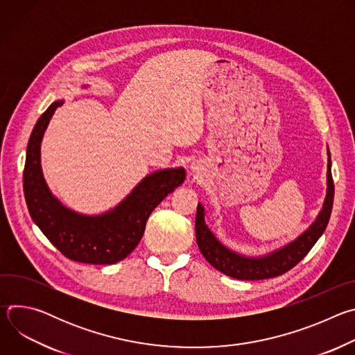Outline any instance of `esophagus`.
<instances>
[{
    "instance_id": "1",
    "label": "esophagus",
    "mask_w": 355,
    "mask_h": 355,
    "mask_svg": "<svg viewBox=\"0 0 355 355\" xmlns=\"http://www.w3.org/2000/svg\"><path fill=\"white\" fill-rule=\"evenodd\" d=\"M192 168H193V170H195V167H192Z\"/></svg>"
}]
</instances>
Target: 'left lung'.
Masks as SVG:
<instances>
[{
	"label": "left lung",
	"instance_id": "left-lung-1",
	"mask_svg": "<svg viewBox=\"0 0 355 355\" xmlns=\"http://www.w3.org/2000/svg\"><path fill=\"white\" fill-rule=\"evenodd\" d=\"M327 156V191L323 202V209L319 212L316 220L309 226V229L303 232L297 239L263 257L241 256L239 252L223 245L215 237V234L205 223L204 207L198 204L195 218V233L196 243L202 256L207 259V261L212 267H215L225 275L245 281L274 278L293 268L308 254L311 248L315 245V243L319 240V237L323 234L331 215L334 184L331 177V160L329 148Z\"/></svg>",
	"mask_w": 355,
	"mask_h": 355
}]
</instances>
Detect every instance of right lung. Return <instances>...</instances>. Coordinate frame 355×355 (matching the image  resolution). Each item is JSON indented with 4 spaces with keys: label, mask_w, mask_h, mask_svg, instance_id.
Listing matches in <instances>:
<instances>
[{
    "label": "right lung",
    "mask_w": 355,
    "mask_h": 355,
    "mask_svg": "<svg viewBox=\"0 0 355 355\" xmlns=\"http://www.w3.org/2000/svg\"><path fill=\"white\" fill-rule=\"evenodd\" d=\"M55 101L37 119L26 147L24 193L32 220L63 256L85 264H115L139 244L150 214L185 180V170L164 168L146 175L114 209L103 215H81L50 192L40 167V143L55 111Z\"/></svg>",
    "instance_id": "obj_1"
}]
</instances>
